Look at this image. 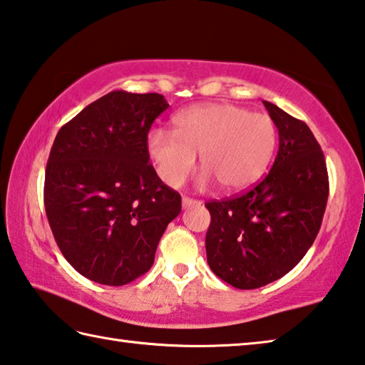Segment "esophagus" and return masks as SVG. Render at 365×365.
<instances>
[{
	"label": "esophagus",
	"instance_id": "34e87169",
	"mask_svg": "<svg viewBox=\"0 0 365 365\" xmlns=\"http://www.w3.org/2000/svg\"><path fill=\"white\" fill-rule=\"evenodd\" d=\"M195 205H200V202L194 200V199H189V197H182V208H190V207H195Z\"/></svg>",
	"mask_w": 365,
	"mask_h": 365
}]
</instances>
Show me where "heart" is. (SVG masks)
<instances>
[{"instance_id":"obj_1","label":"heart","mask_w":365,"mask_h":365,"mask_svg":"<svg viewBox=\"0 0 365 365\" xmlns=\"http://www.w3.org/2000/svg\"><path fill=\"white\" fill-rule=\"evenodd\" d=\"M276 147L277 128L269 115L232 104L190 107L173 118V131L155 128L147 136V153L166 186H181L195 168L199 153L205 168L200 182L215 178L229 192L258 182Z\"/></svg>"}]
</instances>
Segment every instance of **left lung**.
Wrapping results in <instances>:
<instances>
[{"mask_svg": "<svg viewBox=\"0 0 365 365\" xmlns=\"http://www.w3.org/2000/svg\"><path fill=\"white\" fill-rule=\"evenodd\" d=\"M279 131L272 168L252 190L208 202L210 269L235 289H258L290 272L321 229L329 176L321 145L302 120L263 101Z\"/></svg>", "mask_w": 365, "mask_h": 365, "instance_id": "1", "label": "left lung"}]
</instances>
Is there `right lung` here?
Returning a JSON list of instances; mask_svg holds the SVG:
<instances>
[{
    "label": "right lung",
    "instance_id": "1",
    "mask_svg": "<svg viewBox=\"0 0 365 365\" xmlns=\"http://www.w3.org/2000/svg\"><path fill=\"white\" fill-rule=\"evenodd\" d=\"M168 108L162 94L112 91L63 125L44 176V208L76 272L120 287L150 269L181 195L149 163L147 133Z\"/></svg>",
    "mask_w": 365,
    "mask_h": 365
}]
</instances>
